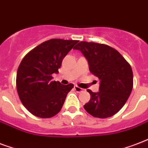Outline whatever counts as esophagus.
<instances>
[{"instance_id": "esophagus-1", "label": "esophagus", "mask_w": 148, "mask_h": 148, "mask_svg": "<svg viewBox=\"0 0 148 148\" xmlns=\"http://www.w3.org/2000/svg\"><path fill=\"white\" fill-rule=\"evenodd\" d=\"M74 89H75V91H76L77 92H82V91H83V89H82V88H79V87L77 86H74Z\"/></svg>"}]
</instances>
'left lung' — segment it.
<instances>
[{"instance_id": "8db88e82", "label": "left lung", "mask_w": 148, "mask_h": 148, "mask_svg": "<svg viewBox=\"0 0 148 148\" xmlns=\"http://www.w3.org/2000/svg\"><path fill=\"white\" fill-rule=\"evenodd\" d=\"M74 49L82 52L89 65V71L99 77V92H87L90 101L84 106L92 116H112L127 102L133 89V71L129 63L116 49L105 44L80 42Z\"/></svg>"}]
</instances>
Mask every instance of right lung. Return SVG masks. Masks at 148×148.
<instances>
[{"label": "right lung", "instance_id": "add662e5", "mask_svg": "<svg viewBox=\"0 0 148 148\" xmlns=\"http://www.w3.org/2000/svg\"><path fill=\"white\" fill-rule=\"evenodd\" d=\"M77 40L52 39L43 42L25 56L17 71L16 88L21 103L32 114L50 118L62 109L74 84L52 81L62 61Z\"/></svg>", "mask_w": 148, "mask_h": 148}]
</instances>
